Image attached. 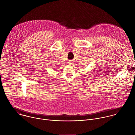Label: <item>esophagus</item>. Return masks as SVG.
<instances>
[{
	"mask_svg": "<svg viewBox=\"0 0 135 135\" xmlns=\"http://www.w3.org/2000/svg\"><path fill=\"white\" fill-rule=\"evenodd\" d=\"M72 61H71V60H70V61H69V62H68V64H72Z\"/></svg>",
	"mask_w": 135,
	"mask_h": 135,
	"instance_id": "34e87169",
	"label": "esophagus"
}]
</instances>
